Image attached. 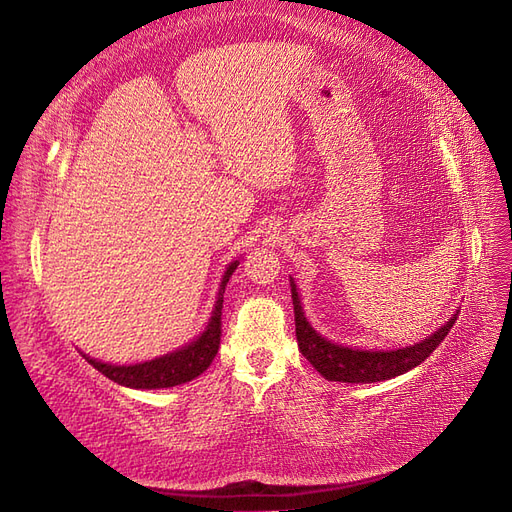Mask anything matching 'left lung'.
Returning a JSON list of instances; mask_svg holds the SVG:
<instances>
[{
  "instance_id": "1",
  "label": "left lung",
  "mask_w": 512,
  "mask_h": 512,
  "mask_svg": "<svg viewBox=\"0 0 512 512\" xmlns=\"http://www.w3.org/2000/svg\"><path fill=\"white\" fill-rule=\"evenodd\" d=\"M290 292L294 305V327H297L299 350L314 365L318 374L335 382H382L406 374L412 367L421 365L427 356L440 346L442 339L451 331L459 312H455L444 327L429 335L423 342L399 350H359L329 342L312 329L301 307L297 286L290 277Z\"/></svg>"
}]
</instances>
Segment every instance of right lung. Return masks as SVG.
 I'll return each mask as SVG.
<instances>
[{"instance_id":"1","label":"right lung","mask_w":512,"mask_h":512,"mask_svg":"<svg viewBox=\"0 0 512 512\" xmlns=\"http://www.w3.org/2000/svg\"><path fill=\"white\" fill-rule=\"evenodd\" d=\"M237 265H239L237 260L228 265V269L222 277V288L218 292V301H215V309H213L207 329L198 339H194L192 344L183 346L170 354H164V356H160V359L136 363V365L100 363L96 359H89V356H85V359L108 380H113L123 386H130V389H168V386L185 384V382L198 378L211 365L215 354H218V350H220L224 288L230 280V275L235 273Z\"/></svg>"}]
</instances>
